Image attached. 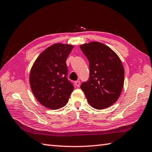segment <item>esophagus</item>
I'll list each match as a JSON object with an SVG mask.
<instances>
[{"label":"esophagus","mask_w":152,"mask_h":152,"mask_svg":"<svg viewBox=\"0 0 152 152\" xmlns=\"http://www.w3.org/2000/svg\"><path fill=\"white\" fill-rule=\"evenodd\" d=\"M75 85H76V87H78H78L80 85V81H76L75 82Z\"/></svg>","instance_id":"34e87169"}]
</instances>
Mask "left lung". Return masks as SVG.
Returning <instances> with one entry per match:
<instances>
[{"instance_id": "1", "label": "left lung", "mask_w": 152, "mask_h": 152, "mask_svg": "<svg viewBox=\"0 0 152 152\" xmlns=\"http://www.w3.org/2000/svg\"><path fill=\"white\" fill-rule=\"evenodd\" d=\"M89 63V77L82 83L89 104L102 110L118 101L124 83V69L114 51L104 44L91 42L80 46Z\"/></svg>"}]
</instances>
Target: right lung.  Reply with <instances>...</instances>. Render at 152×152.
<instances>
[{
    "label": "right lung",
    "mask_w": 152,
    "mask_h": 152,
    "mask_svg": "<svg viewBox=\"0 0 152 152\" xmlns=\"http://www.w3.org/2000/svg\"><path fill=\"white\" fill-rule=\"evenodd\" d=\"M70 44H55L46 48L31 68L29 82L32 91L48 108H61L69 101L74 87L67 78L66 60L72 51Z\"/></svg>",
    "instance_id": "right-lung-1"
}]
</instances>
